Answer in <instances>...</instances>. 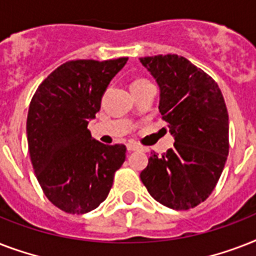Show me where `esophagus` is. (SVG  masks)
<instances>
[{"label":"esophagus","instance_id":"34e87169","mask_svg":"<svg viewBox=\"0 0 256 256\" xmlns=\"http://www.w3.org/2000/svg\"><path fill=\"white\" fill-rule=\"evenodd\" d=\"M128 152H144V148H142V146L138 144H132V142H130V144H128Z\"/></svg>","mask_w":256,"mask_h":256}]
</instances>
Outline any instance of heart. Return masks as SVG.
I'll return each mask as SVG.
<instances>
[{"instance_id":"1","label":"heart","mask_w":256,"mask_h":256,"mask_svg":"<svg viewBox=\"0 0 256 256\" xmlns=\"http://www.w3.org/2000/svg\"><path fill=\"white\" fill-rule=\"evenodd\" d=\"M138 81H142V80H138Z\"/></svg>"}]
</instances>
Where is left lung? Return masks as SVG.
I'll use <instances>...</instances> for the list:
<instances>
[{
	"label": "left lung",
	"mask_w": 256,
	"mask_h": 256,
	"mask_svg": "<svg viewBox=\"0 0 256 256\" xmlns=\"http://www.w3.org/2000/svg\"><path fill=\"white\" fill-rule=\"evenodd\" d=\"M160 86V112L174 148L152 152L140 180L156 202L188 210L206 200L228 156V114L216 82L176 54L140 58Z\"/></svg>",
	"instance_id": "1"
}]
</instances>
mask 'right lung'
Returning <instances> with one entry per match:
<instances>
[{
    "label": "right lung",
    "mask_w": 256,
    "mask_h": 256,
    "mask_svg": "<svg viewBox=\"0 0 256 256\" xmlns=\"http://www.w3.org/2000/svg\"><path fill=\"white\" fill-rule=\"evenodd\" d=\"M126 62V57L66 62L38 86L30 102V160L45 195L62 211L86 214L96 208L126 160L124 144H100L88 130L108 84Z\"/></svg>",
    "instance_id": "1"
}]
</instances>
